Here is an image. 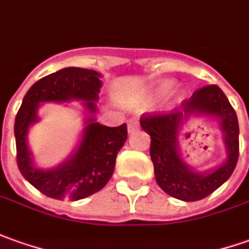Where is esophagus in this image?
<instances>
[{
  "instance_id": "obj_1",
  "label": "esophagus",
  "mask_w": 249,
  "mask_h": 249,
  "mask_svg": "<svg viewBox=\"0 0 249 249\" xmlns=\"http://www.w3.org/2000/svg\"><path fill=\"white\" fill-rule=\"evenodd\" d=\"M140 127V124H138V122L135 121V119H130L127 123V128H128V133L131 134L133 131H135L137 128Z\"/></svg>"
}]
</instances>
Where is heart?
<instances>
[{
  "label": "heart",
  "instance_id": "b5f03b06",
  "mask_svg": "<svg viewBox=\"0 0 249 249\" xmlns=\"http://www.w3.org/2000/svg\"><path fill=\"white\" fill-rule=\"evenodd\" d=\"M175 87V81L172 80H162V81L156 82L154 85H152V88L147 93L146 99H156V97H160L169 93Z\"/></svg>",
  "mask_w": 249,
  "mask_h": 249
}]
</instances>
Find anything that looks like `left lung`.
I'll use <instances>...</instances> for the list:
<instances>
[{"mask_svg":"<svg viewBox=\"0 0 249 249\" xmlns=\"http://www.w3.org/2000/svg\"><path fill=\"white\" fill-rule=\"evenodd\" d=\"M191 117H212L219 122L227 159L219 166L198 171L185 162L178 137ZM141 127L150 135V159L156 181L162 191L176 199L194 202L206 198L221 187L236 168L239 160V121L225 93L217 85H207L181 103L171 114L142 116Z\"/></svg>","mask_w":249,"mask_h":249,"instance_id":"8db88e82","label":"left lung"}]
</instances>
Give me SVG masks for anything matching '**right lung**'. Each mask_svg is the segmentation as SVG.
Listing matches in <instances>:
<instances>
[{
  "label": "right lung",
  "instance_id": "add662e5",
  "mask_svg": "<svg viewBox=\"0 0 249 249\" xmlns=\"http://www.w3.org/2000/svg\"><path fill=\"white\" fill-rule=\"evenodd\" d=\"M102 74L95 70L65 68L36 81L27 95L15 121L17 165L27 181L53 199H84L100 191L114 174L118 152L127 140V126L108 127L96 122ZM81 101L86 111L84 130L75 150L54 168L36 165L28 146L31 125L38 121L37 111L43 102Z\"/></svg>",
  "mask_w": 249,
  "mask_h": 249
}]
</instances>
